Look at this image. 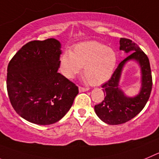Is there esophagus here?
<instances>
[{
    "label": "esophagus",
    "mask_w": 159,
    "mask_h": 159,
    "mask_svg": "<svg viewBox=\"0 0 159 159\" xmlns=\"http://www.w3.org/2000/svg\"><path fill=\"white\" fill-rule=\"evenodd\" d=\"M89 89V88H84V87H79L78 88V90H79L80 93L85 92V91H88Z\"/></svg>",
    "instance_id": "esophagus-1"
}]
</instances>
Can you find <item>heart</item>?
I'll return each mask as SVG.
<instances>
[{
  "mask_svg": "<svg viewBox=\"0 0 159 159\" xmlns=\"http://www.w3.org/2000/svg\"><path fill=\"white\" fill-rule=\"evenodd\" d=\"M113 49L96 41L81 43L60 57V70L67 78H74L81 71L92 85H101L111 78L116 66Z\"/></svg>",
  "mask_w": 159,
  "mask_h": 159,
  "instance_id": "b5f03b06",
  "label": "heart"
}]
</instances>
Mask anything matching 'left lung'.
<instances>
[{"instance_id":"8db88e82","label":"left lung","mask_w":159,"mask_h":159,"mask_svg":"<svg viewBox=\"0 0 159 159\" xmlns=\"http://www.w3.org/2000/svg\"><path fill=\"white\" fill-rule=\"evenodd\" d=\"M120 51L129 55L119 64L111 79L102 85L105 97L94 106L97 116L110 125L124 124L136 116L145 107L152 89L151 66L145 53L136 43L125 38H120ZM130 61H135L139 64L141 73L140 92L134 97L126 95L119 87L123 67Z\"/></svg>"}]
</instances>
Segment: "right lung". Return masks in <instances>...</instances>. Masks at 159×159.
<instances>
[{
	"mask_svg": "<svg viewBox=\"0 0 159 159\" xmlns=\"http://www.w3.org/2000/svg\"><path fill=\"white\" fill-rule=\"evenodd\" d=\"M61 43L55 39L28 43L7 69V90L16 113L39 125L60 120L70 109L78 86L58 72Z\"/></svg>",
	"mask_w": 159,
	"mask_h": 159,
	"instance_id": "right-lung-1",
	"label": "right lung"
}]
</instances>
